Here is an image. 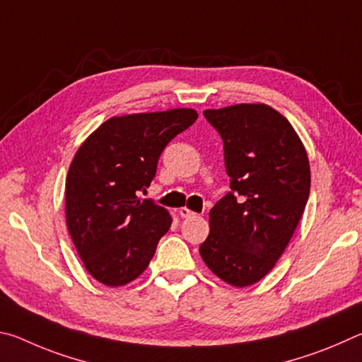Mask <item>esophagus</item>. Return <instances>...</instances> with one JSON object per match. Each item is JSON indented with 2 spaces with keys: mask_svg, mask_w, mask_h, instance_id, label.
Here are the masks:
<instances>
[{
  "mask_svg": "<svg viewBox=\"0 0 362 362\" xmlns=\"http://www.w3.org/2000/svg\"><path fill=\"white\" fill-rule=\"evenodd\" d=\"M194 211L192 210H189V208H186V206H182V208H180V216L181 218H191V216H194Z\"/></svg>",
  "mask_w": 362,
  "mask_h": 362,
  "instance_id": "obj_1",
  "label": "esophagus"
}]
</instances>
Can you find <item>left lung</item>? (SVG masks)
<instances>
[{
  "label": "left lung",
  "mask_w": 362,
  "mask_h": 362,
  "mask_svg": "<svg viewBox=\"0 0 362 362\" xmlns=\"http://www.w3.org/2000/svg\"><path fill=\"white\" fill-rule=\"evenodd\" d=\"M224 141L230 189L210 211L200 256L235 288L275 267L293 238L310 194V162L289 120L264 103L205 110Z\"/></svg>",
  "instance_id": "1"
}]
</instances>
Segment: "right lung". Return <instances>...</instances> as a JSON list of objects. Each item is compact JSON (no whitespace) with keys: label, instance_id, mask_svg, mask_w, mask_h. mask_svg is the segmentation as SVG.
<instances>
[{"label":"right lung","instance_id":"obj_1","mask_svg":"<svg viewBox=\"0 0 362 362\" xmlns=\"http://www.w3.org/2000/svg\"><path fill=\"white\" fill-rule=\"evenodd\" d=\"M191 107L114 116L79 146L65 185L66 227L86 270L110 288L148 269L170 213L138 197L162 151L197 120Z\"/></svg>","mask_w":362,"mask_h":362}]
</instances>
